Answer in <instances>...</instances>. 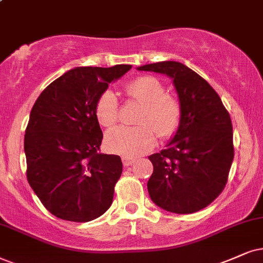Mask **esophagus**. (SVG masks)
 Masks as SVG:
<instances>
[{
	"instance_id": "esophagus-1",
	"label": "esophagus",
	"mask_w": 263,
	"mask_h": 263,
	"mask_svg": "<svg viewBox=\"0 0 263 263\" xmlns=\"http://www.w3.org/2000/svg\"><path fill=\"white\" fill-rule=\"evenodd\" d=\"M134 162H135L134 159H127V158L122 159V164H124V166H131Z\"/></svg>"
}]
</instances>
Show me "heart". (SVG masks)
Returning a JSON list of instances; mask_svg holds the SVG:
<instances>
[{
  "label": "heart",
  "mask_w": 263,
  "mask_h": 263,
  "mask_svg": "<svg viewBox=\"0 0 263 263\" xmlns=\"http://www.w3.org/2000/svg\"><path fill=\"white\" fill-rule=\"evenodd\" d=\"M128 97L143 105L137 119L138 127H118L105 136V148L112 154L135 159L151 152L156 143L158 132L168 138L177 131L182 118L178 101L166 95V88L159 79L151 75L139 76L125 86ZM96 116L99 124L111 127L119 119L118 98L111 89H105L96 103Z\"/></svg>",
  "instance_id": "1"
}]
</instances>
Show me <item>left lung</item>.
<instances>
[{
	"label": "left lung",
	"instance_id": "left-lung-1",
	"mask_svg": "<svg viewBox=\"0 0 263 263\" xmlns=\"http://www.w3.org/2000/svg\"><path fill=\"white\" fill-rule=\"evenodd\" d=\"M174 80L182 118L175 137L160 153L149 156L154 171L148 192L159 208L193 214L223 191L234 158L231 116L209 82L178 62L139 66Z\"/></svg>",
	"mask_w": 263,
	"mask_h": 263
}]
</instances>
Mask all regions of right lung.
<instances>
[{
	"mask_svg": "<svg viewBox=\"0 0 263 263\" xmlns=\"http://www.w3.org/2000/svg\"><path fill=\"white\" fill-rule=\"evenodd\" d=\"M131 68L71 69L36 99L24 137L26 177L55 217L88 222L110 208L122 162L119 155L99 153L103 134L96 103Z\"/></svg>",
	"mask_w": 263,
	"mask_h": 263,
	"instance_id": "right-lung-1",
	"label": "right lung"
}]
</instances>
